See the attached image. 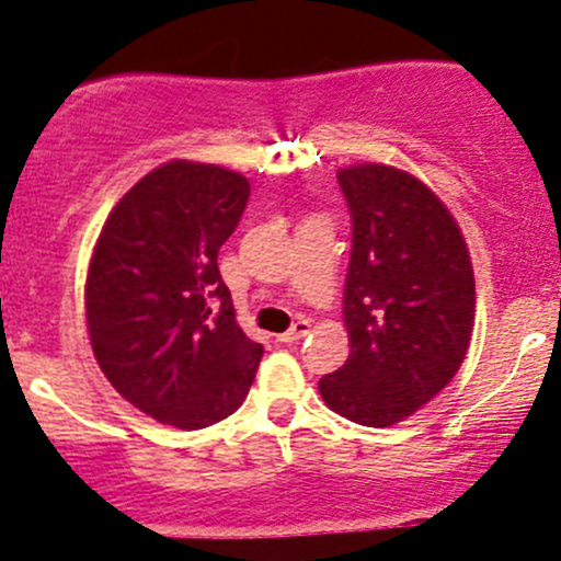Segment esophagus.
Segmentation results:
<instances>
[{
    "instance_id": "obj_1",
    "label": "esophagus",
    "mask_w": 561,
    "mask_h": 561,
    "mask_svg": "<svg viewBox=\"0 0 561 561\" xmlns=\"http://www.w3.org/2000/svg\"><path fill=\"white\" fill-rule=\"evenodd\" d=\"M309 331H312V322H309V320H298L296 325L290 328V331L279 333V336H276V342H282V344H296L298 339L307 336Z\"/></svg>"
}]
</instances>
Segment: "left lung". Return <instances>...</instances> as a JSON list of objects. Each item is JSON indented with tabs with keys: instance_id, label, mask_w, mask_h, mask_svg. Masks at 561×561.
<instances>
[{
	"instance_id": "left-lung-1",
	"label": "left lung",
	"mask_w": 561,
	"mask_h": 561,
	"mask_svg": "<svg viewBox=\"0 0 561 561\" xmlns=\"http://www.w3.org/2000/svg\"><path fill=\"white\" fill-rule=\"evenodd\" d=\"M353 214L344 282L350 358L320 380L336 415L386 428L415 415L456 377L474 325V274L443 201L382 162L336 173Z\"/></svg>"
}]
</instances>
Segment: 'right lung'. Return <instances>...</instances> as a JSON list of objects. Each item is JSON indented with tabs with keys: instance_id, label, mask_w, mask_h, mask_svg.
<instances>
[{
	"instance_id": "right-lung-1",
	"label": "right lung",
	"mask_w": 561,
	"mask_h": 561,
	"mask_svg": "<svg viewBox=\"0 0 561 561\" xmlns=\"http://www.w3.org/2000/svg\"><path fill=\"white\" fill-rule=\"evenodd\" d=\"M247 201L241 173L171 160L113 206L89 260L100 369L129 404L184 432L233 415L263 358L217 265Z\"/></svg>"
}]
</instances>
